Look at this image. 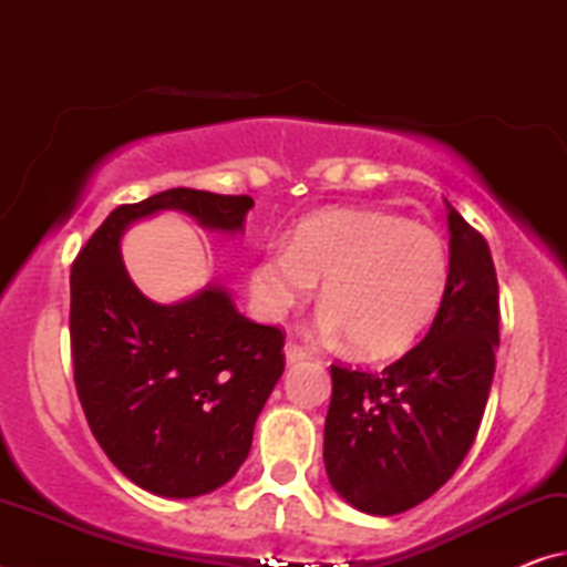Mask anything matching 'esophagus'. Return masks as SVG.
Wrapping results in <instances>:
<instances>
[{
    "mask_svg": "<svg viewBox=\"0 0 567 567\" xmlns=\"http://www.w3.org/2000/svg\"><path fill=\"white\" fill-rule=\"evenodd\" d=\"M285 358H287V364H297V362H302V360H307V358H312V352L307 350V348H302L300 342L287 340V344H285Z\"/></svg>",
    "mask_w": 567,
    "mask_h": 567,
    "instance_id": "34e87169",
    "label": "esophagus"
}]
</instances>
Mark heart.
<instances>
[{"label": "heart", "mask_w": 567, "mask_h": 567, "mask_svg": "<svg viewBox=\"0 0 567 567\" xmlns=\"http://www.w3.org/2000/svg\"><path fill=\"white\" fill-rule=\"evenodd\" d=\"M447 277V245L433 227L375 209H330L255 265L252 297L265 318L282 320L322 280L320 328L348 334L364 358H390L433 320Z\"/></svg>", "instance_id": "b5f03b06"}]
</instances>
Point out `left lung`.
Returning <instances> with one entry per match:
<instances>
[{"label": "left lung", "mask_w": 567, "mask_h": 567, "mask_svg": "<svg viewBox=\"0 0 567 567\" xmlns=\"http://www.w3.org/2000/svg\"><path fill=\"white\" fill-rule=\"evenodd\" d=\"M450 277L433 328L382 372L330 364L324 470L370 515L437 493L473 447L501 344L497 275L485 237L447 203Z\"/></svg>", "instance_id": "left-lung-1"}]
</instances>
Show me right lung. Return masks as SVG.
<instances>
[{
    "mask_svg": "<svg viewBox=\"0 0 567 567\" xmlns=\"http://www.w3.org/2000/svg\"><path fill=\"white\" fill-rule=\"evenodd\" d=\"M252 205L247 195L159 192L112 209L72 262L70 342L84 417L120 473L155 495L197 497L237 473L285 370V332L239 315L223 287L177 305L147 300L124 270L120 237L159 209L237 233Z\"/></svg>",
    "mask_w": 567,
    "mask_h": 567,
    "instance_id": "obj_1",
    "label": "right lung"
}]
</instances>
